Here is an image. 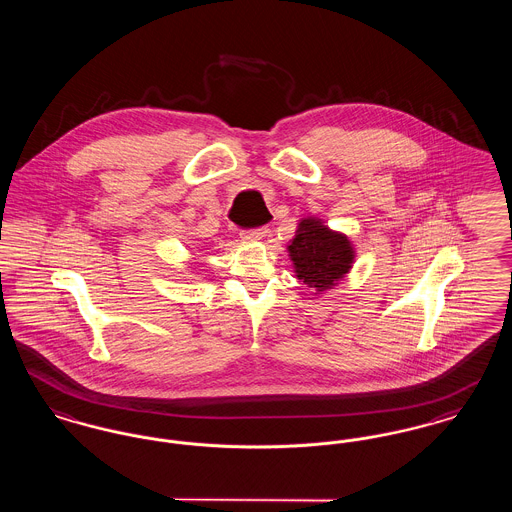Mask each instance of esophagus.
Here are the masks:
<instances>
[{"label": "esophagus", "instance_id": "1", "mask_svg": "<svg viewBox=\"0 0 512 512\" xmlns=\"http://www.w3.org/2000/svg\"><path fill=\"white\" fill-rule=\"evenodd\" d=\"M268 234V228H255V230H242L240 236L245 242H259Z\"/></svg>", "mask_w": 512, "mask_h": 512}]
</instances>
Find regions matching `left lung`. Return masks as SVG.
Here are the masks:
<instances>
[{"instance_id":"left-lung-1","label":"left lung","mask_w":512,"mask_h":512,"mask_svg":"<svg viewBox=\"0 0 512 512\" xmlns=\"http://www.w3.org/2000/svg\"><path fill=\"white\" fill-rule=\"evenodd\" d=\"M295 276L317 293L332 290L355 263L351 240L317 217L301 219L288 245Z\"/></svg>"}]
</instances>
